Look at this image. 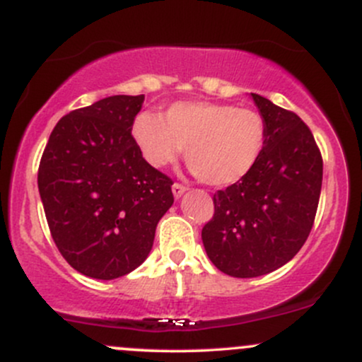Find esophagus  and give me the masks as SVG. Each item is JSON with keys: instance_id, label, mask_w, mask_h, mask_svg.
<instances>
[{"instance_id": "1", "label": "esophagus", "mask_w": 362, "mask_h": 362, "mask_svg": "<svg viewBox=\"0 0 362 362\" xmlns=\"http://www.w3.org/2000/svg\"><path fill=\"white\" fill-rule=\"evenodd\" d=\"M172 190H173V195H175V199H178V197H182V194L185 192L187 187L182 185V184H178V182H175V184L172 185Z\"/></svg>"}]
</instances>
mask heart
<instances>
[{"label": "heart", "mask_w": 362, "mask_h": 362, "mask_svg": "<svg viewBox=\"0 0 362 362\" xmlns=\"http://www.w3.org/2000/svg\"><path fill=\"white\" fill-rule=\"evenodd\" d=\"M132 138L151 167L173 163L182 148L192 172L213 187L243 180L267 146V122L257 110L216 102H175L160 114H139Z\"/></svg>", "instance_id": "heart-1"}]
</instances>
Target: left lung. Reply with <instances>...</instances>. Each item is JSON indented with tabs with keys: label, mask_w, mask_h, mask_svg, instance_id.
<instances>
[{
	"label": "left lung",
	"mask_w": 362,
	"mask_h": 362,
	"mask_svg": "<svg viewBox=\"0 0 362 362\" xmlns=\"http://www.w3.org/2000/svg\"><path fill=\"white\" fill-rule=\"evenodd\" d=\"M267 122V146L243 180L214 194L202 228L211 262L228 276L257 277L293 259L308 238L322 190L323 160L294 112L252 93Z\"/></svg>",
	"instance_id": "1"
}]
</instances>
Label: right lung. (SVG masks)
<instances>
[{
	"label": "right lung",
	"mask_w": 362,
	"mask_h": 362,
	"mask_svg": "<svg viewBox=\"0 0 362 362\" xmlns=\"http://www.w3.org/2000/svg\"><path fill=\"white\" fill-rule=\"evenodd\" d=\"M144 95H114L66 114L40 158L45 218L66 262L93 279L126 276L146 260L173 180L141 155L132 124Z\"/></svg>",
	"instance_id": "obj_1"
}]
</instances>
